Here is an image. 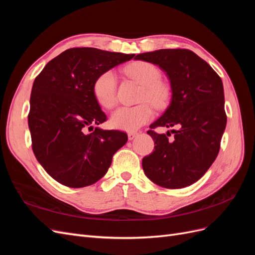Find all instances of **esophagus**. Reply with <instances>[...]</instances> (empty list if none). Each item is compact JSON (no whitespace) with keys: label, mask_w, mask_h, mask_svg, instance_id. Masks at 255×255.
<instances>
[{"label":"esophagus","mask_w":255,"mask_h":255,"mask_svg":"<svg viewBox=\"0 0 255 255\" xmlns=\"http://www.w3.org/2000/svg\"><path fill=\"white\" fill-rule=\"evenodd\" d=\"M137 135H138V133H136V132H129V133H128V137L129 140H133Z\"/></svg>","instance_id":"esophagus-1"}]
</instances>
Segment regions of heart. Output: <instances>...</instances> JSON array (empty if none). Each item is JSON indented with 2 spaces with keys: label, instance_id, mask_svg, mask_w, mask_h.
Returning <instances> with one entry per match:
<instances>
[{
  "label": "heart",
  "instance_id": "1",
  "mask_svg": "<svg viewBox=\"0 0 255 255\" xmlns=\"http://www.w3.org/2000/svg\"><path fill=\"white\" fill-rule=\"evenodd\" d=\"M127 73L143 86L142 101L150 102L156 109L167 105L170 90L166 84L160 82L159 69L146 61H137L127 68ZM117 78L113 71L100 74L94 83V95L98 103L111 109L116 103ZM153 117L152 107L148 103L137 106H120L111 117V125L122 130H136L148 123Z\"/></svg>",
  "mask_w": 255,
  "mask_h": 255
}]
</instances>
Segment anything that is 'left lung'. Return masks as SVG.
Masks as SVG:
<instances>
[{"label": "left lung", "mask_w": 255, "mask_h": 255, "mask_svg": "<svg viewBox=\"0 0 255 255\" xmlns=\"http://www.w3.org/2000/svg\"><path fill=\"white\" fill-rule=\"evenodd\" d=\"M136 60L158 66L170 82L171 100L150 128H172V139L148 130L154 151L142 158L144 174L158 186L184 188L201 179L218 155L227 126L225 92L219 75L186 49L138 54Z\"/></svg>", "instance_id": "1"}]
</instances>
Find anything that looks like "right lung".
<instances>
[{
	"label": "right lung",
	"mask_w": 255,
	"mask_h": 255,
	"mask_svg": "<svg viewBox=\"0 0 255 255\" xmlns=\"http://www.w3.org/2000/svg\"><path fill=\"white\" fill-rule=\"evenodd\" d=\"M134 54L73 48L45 65L34 81L28 128L37 160L68 187L95 184L106 174L113 155L128 141L125 132L99 126L106 115L94 95V83ZM88 128V129H89Z\"/></svg>",
	"instance_id": "right-lung-1"
}]
</instances>
